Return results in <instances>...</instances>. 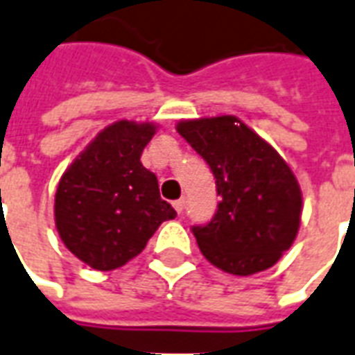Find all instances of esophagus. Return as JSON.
<instances>
[{
    "label": "esophagus",
    "mask_w": 355,
    "mask_h": 355,
    "mask_svg": "<svg viewBox=\"0 0 355 355\" xmlns=\"http://www.w3.org/2000/svg\"><path fill=\"white\" fill-rule=\"evenodd\" d=\"M173 207H175V211L180 215L182 209H184V198H180V200H177V202H173Z\"/></svg>",
    "instance_id": "obj_1"
}]
</instances>
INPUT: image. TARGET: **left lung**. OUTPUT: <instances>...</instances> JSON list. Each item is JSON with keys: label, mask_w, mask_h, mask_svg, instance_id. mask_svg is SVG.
<instances>
[{"label": "left lung", "mask_w": 355, "mask_h": 355, "mask_svg": "<svg viewBox=\"0 0 355 355\" xmlns=\"http://www.w3.org/2000/svg\"><path fill=\"white\" fill-rule=\"evenodd\" d=\"M177 130L207 161L220 196L215 217L192 227L205 259L238 277L272 267L296 240L302 217L288 163L234 115L188 119Z\"/></svg>", "instance_id": "1"}]
</instances>
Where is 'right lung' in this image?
I'll return each instance as SVG.
<instances>
[{
    "instance_id": "add662e5",
    "label": "right lung",
    "mask_w": 355,
    "mask_h": 355,
    "mask_svg": "<svg viewBox=\"0 0 355 355\" xmlns=\"http://www.w3.org/2000/svg\"><path fill=\"white\" fill-rule=\"evenodd\" d=\"M157 126L117 121L69 165L57 184L55 227L63 244L98 271H113L142 252L177 211L161 200L157 177L140 161Z\"/></svg>"
}]
</instances>
